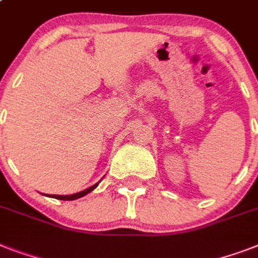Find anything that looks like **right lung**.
Listing matches in <instances>:
<instances>
[{
  "label": "right lung",
  "mask_w": 258,
  "mask_h": 258,
  "mask_svg": "<svg viewBox=\"0 0 258 258\" xmlns=\"http://www.w3.org/2000/svg\"><path fill=\"white\" fill-rule=\"evenodd\" d=\"M97 184H99V182L93 184V186H91V187L86 188V190H83V191L76 192V194H71V196H56V194H53V196H48V197H53V198H56V200H61V201H74V200H78V198H82V197H84L86 194H88V192L92 191L93 188L96 187Z\"/></svg>",
  "instance_id": "right-lung-1"
}]
</instances>
